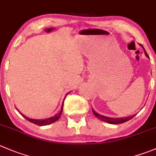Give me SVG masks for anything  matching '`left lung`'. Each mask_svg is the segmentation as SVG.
<instances>
[{
	"label": "left lung",
	"instance_id": "left-lung-1",
	"mask_svg": "<svg viewBox=\"0 0 156 156\" xmlns=\"http://www.w3.org/2000/svg\"><path fill=\"white\" fill-rule=\"evenodd\" d=\"M142 47H143V45H141ZM144 49V48H143ZM145 51V54H146V55L147 57H149V55H148L147 52H146V50L144 49ZM92 111H93L94 114L95 115V116H97L99 120H102V121L104 122H107V123H110V124H120V123H125V122L128 121V120H131V119L134 116H129V117H125V118H110V117H107V116H103V115H101L99 114V113H98L97 112H95L94 110H93V109H92Z\"/></svg>",
	"mask_w": 156,
	"mask_h": 156
}]
</instances>
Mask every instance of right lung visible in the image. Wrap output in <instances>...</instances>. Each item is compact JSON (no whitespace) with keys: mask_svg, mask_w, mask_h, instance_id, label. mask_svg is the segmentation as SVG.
<instances>
[{"mask_svg":"<svg viewBox=\"0 0 156 156\" xmlns=\"http://www.w3.org/2000/svg\"><path fill=\"white\" fill-rule=\"evenodd\" d=\"M68 94H69V93H68L66 95H68ZM65 98H66V97H65ZM64 101H65V99H64ZM63 104H64V101H63V104H62V106L61 110H60V111L58 112V113H56V114H55L54 116H52V117H50V118L46 119V120H34V119L28 118V117L23 116V114H22V116H24V117H25V118L27 119V120H29V121L31 122V123H34V124L38 125V126H46V125L51 124V123H54V122L57 121V120H58V119L60 118L62 113Z\"/></svg>","mask_w":156,"mask_h":156,"instance_id":"right-lung-1","label":"right lung"}]
</instances>
